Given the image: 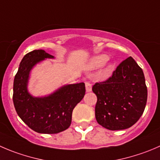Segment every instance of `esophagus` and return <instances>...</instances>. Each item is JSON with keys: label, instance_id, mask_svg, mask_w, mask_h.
<instances>
[{"label": "esophagus", "instance_id": "1", "mask_svg": "<svg viewBox=\"0 0 160 160\" xmlns=\"http://www.w3.org/2000/svg\"><path fill=\"white\" fill-rule=\"evenodd\" d=\"M85 87H86L87 92H91V90H92V86H91V84L89 82H86L85 83Z\"/></svg>", "mask_w": 160, "mask_h": 160}]
</instances>
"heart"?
<instances>
[{
	"label": "heart",
	"instance_id": "1",
	"mask_svg": "<svg viewBox=\"0 0 160 160\" xmlns=\"http://www.w3.org/2000/svg\"><path fill=\"white\" fill-rule=\"evenodd\" d=\"M108 60V56L107 55L102 54V55H97V56L94 57L91 59L89 62V68L91 69H98V68L102 67L103 65H105ZM113 69H114V64L112 62H109L105 66V73L106 75H109L112 72Z\"/></svg>",
	"mask_w": 160,
	"mask_h": 160
}]
</instances>
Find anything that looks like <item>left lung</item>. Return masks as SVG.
I'll list each match as a JSON object with an SVG mask.
<instances>
[{"mask_svg": "<svg viewBox=\"0 0 160 160\" xmlns=\"http://www.w3.org/2000/svg\"><path fill=\"white\" fill-rule=\"evenodd\" d=\"M95 118L110 131L131 128L140 119L147 102L148 91L142 68L132 57L122 62L106 81L96 83Z\"/></svg>", "mask_w": 160, "mask_h": 160, "instance_id": "8db88e82", "label": "left lung"}]
</instances>
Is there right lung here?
<instances>
[{"mask_svg": "<svg viewBox=\"0 0 160 160\" xmlns=\"http://www.w3.org/2000/svg\"><path fill=\"white\" fill-rule=\"evenodd\" d=\"M44 50L26 54L14 79L13 102L17 114L32 131L57 134L70 126L72 110L85 94L84 83L62 86L48 95L34 97L28 91L32 68L46 58H54Z\"/></svg>", "mask_w": 160, "mask_h": 160, "instance_id": "add662e5", "label": "right lung"}]
</instances>
